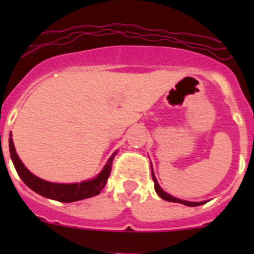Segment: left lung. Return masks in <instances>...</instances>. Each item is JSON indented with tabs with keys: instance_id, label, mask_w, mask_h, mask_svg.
<instances>
[{
	"instance_id": "8db88e82",
	"label": "left lung",
	"mask_w": 254,
	"mask_h": 254,
	"mask_svg": "<svg viewBox=\"0 0 254 254\" xmlns=\"http://www.w3.org/2000/svg\"><path fill=\"white\" fill-rule=\"evenodd\" d=\"M151 173H152V179L153 182H155V190L156 193L158 194V195L161 196L162 199H165V200L167 201H172V203H179V204H184V205L187 206H198V205H201V204H204V201H201V203H193V201H186V200H181V199H177L175 196L170 195V194H167L166 191H163L162 189H161V187L158 186L157 181H156L155 176H153V172H152V167H151Z\"/></svg>"
}]
</instances>
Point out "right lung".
Here are the masks:
<instances>
[{
	"instance_id": "1",
	"label": "right lung",
	"mask_w": 254,
	"mask_h": 254,
	"mask_svg": "<svg viewBox=\"0 0 254 254\" xmlns=\"http://www.w3.org/2000/svg\"><path fill=\"white\" fill-rule=\"evenodd\" d=\"M11 136L12 135H9V152H11V158L13 161V165L16 167L17 173L22 178V181L32 190H34L35 193L40 194V195L45 196V198L53 199V200L61 201V203H71V201L82 200V199L91 198V196H94L101 193V190L107 184L109 175H111L113 158H114L115 153H113L111 158L108 160V162H107V165L102 170V172L94 179L73 184L50 183V182L43 181V179L32 175L24 167V165H23L22 161L19 160V157H18V155L16 153V148H14Z\"/></svg>"
}]
</instances>
